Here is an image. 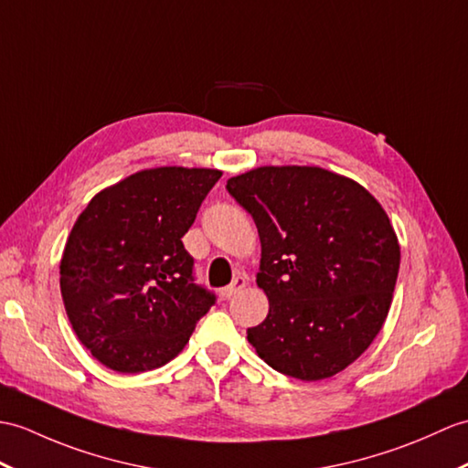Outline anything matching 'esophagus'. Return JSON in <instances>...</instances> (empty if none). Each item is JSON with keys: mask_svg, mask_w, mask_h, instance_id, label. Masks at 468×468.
Instances as JSON below:
<instances>
[{"mask_svg": "<svg viewBox=\"0 0 468 468\" xmlns=\"http://www.w3.org/2000/svg\"><path fill=\"white\" fill-rule=\"evenodd\" d=\"M245 287H247V277H245V275H237V277L233 279L231 285H227V287H223V289L219 291V295H221L223 299H231V297L237 295V292H241Z\"/></svg>", "mask_w": 468, "mask_h": 468, "instance_id": "esophagus-1", "label": "esophagus"}]
</instances>
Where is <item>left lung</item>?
Returning a JSON list of instances; mask_svg holds the SVG:
<instances>
[{
	"instance_id": "obj_1",
	"label": "left lung",
	"mask_w": 468,
	"mask_h": 468,
	"mask_svg": "<svg viewBox=\"0 0 468 468\" xmlns=\"http://www.w3.org/2000/svg\"><path fill=\"white\" fill-rule=\"evenodd\" d=\"M259 231L269 313L247 339L275 371L321 381L355 363L393 303L400 247L361 183L317 165H263L227 179Z\"/></svg>"
}]
</instances>
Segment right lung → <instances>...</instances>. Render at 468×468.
<instances>
[{
    "instance_id": "add662e5",
    "label": "right lung",
    "mask_w": 468,
    "mask_h": 468,
    "mask_svg": "<svg viewBox=\"0 0 468 468\" xmlns=\"http://www.w3.org/2000/svg\"><path fill=\"white\" fill-rule=\"evenodd\" d=\"M223 171L151 167L93 195L59 263L65 313L85 349L117 373L176 358L215 303L193 283L181 237Z\"/></svg>"
}]
</instances>
